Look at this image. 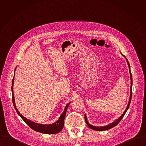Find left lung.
Segmentation results:
<instances>
[{
  "label": "left lung",
  "instance_id": "1",
  "mask_svg": "<svg viewBox=\"0 0 146 146\" xmlns=\"http://www.w3.org/2000/svg\"><path fill=\"white\" fill-rule=\"evenodd\" d=\"M122 54V53H121ZM123 56H124L126 60V62L127 63V64H128V67H129V73H130V97H129V102H128V104L126 106V108L125 109V111H124L123 113L120 116V117H119L117 119H116V120H115L113 122L110 123V124L108 125H106V126H93V125H91L89 123V122L87 120V117H86V113H85V115H84V118H85V122L86 123V124L88 125V126L92 129L94 130H97V131H104V130H108L111 128H112L113 127L115 126L116 125H117L118 123L121 121V120L123 118L124 116L125 115V113L126 112L127 110H128L129 107V106L130 104V102H131V96H132V84H133V80H132V75H131V71H130V64L128 62L125 56L122 54Z\"/></svg>",
  "mask_w": 146,
  "mask_h": 146
}]
</instances>
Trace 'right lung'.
Instances as JSON below:
<instances>
[{
	"mask_svg": "<svg viewBox=\"0 0 146 146\" xmlns=\"http://www.w3.org/2000/svg\"><path fill=\"white\" fill-rule=\"evenodd\" d=\"M16 69V67L15 70V72H14V76L12 79V101H13V104L14 106V107L17 112V113L19 114V115L21 117L22 119V120L29 125V126L33 130L40 132L44 134H57L61 131L62 130L63 126H64V120L66 116V111L68 108V107L69 106L70 102L66 104L64 110L62 112V113L60 115V117H59V119L55 123L51 124H38L36 123H34L33 121H31V120L26 119L25 117L23 115H22L20 112L18 111L17 108H16V106L15 104V97H14V94H13V83H14V78L15 76V70Z\"/></svg>",
	"mask_w": 146,
	"mask_h": 146,
	"instance_id": "add662e5",
	"label": "right lung"
}]
</instances>
